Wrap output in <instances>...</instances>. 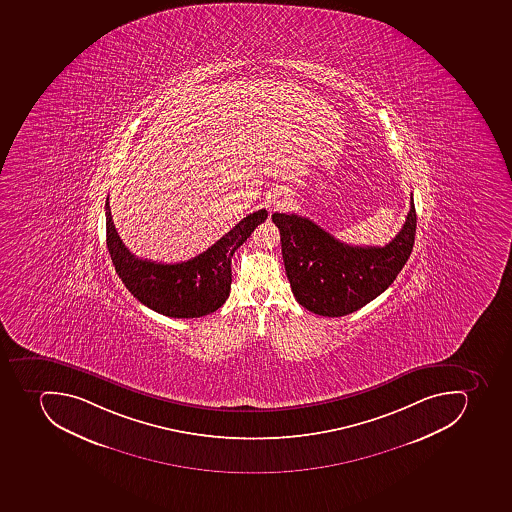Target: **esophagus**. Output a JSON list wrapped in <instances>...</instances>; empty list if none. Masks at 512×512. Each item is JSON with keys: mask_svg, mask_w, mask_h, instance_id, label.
I'll use <instances>...</instances> for the list:
<instances>
[{"mask_svg": "<svg viewBox=\"0 0 512 512\" xmlns=\"http://www.w3.org/2000/svg\"><path fill=\"white\" fill-rule=\"evenodd\" d=\"M270 202L273 207H284V204L287 202V193L276 191V193L271 194Z\"/></svg>", "mask_w": 512, "mask_h": 512, "instance_id": "34e87169", "label": "esophagus"}]
</instances>
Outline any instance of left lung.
Instances as JSON below:
<instances>
[{"label": "left lung", "instance_id": "1", "mask_svg": "<svg viewBox=\"0 0 512 512\" xmlns=\"http://www.w3.org/2000/svg\"><path fill=\"white\" fill-rule=\"evenodd\" d=\"M405 225L384 247L350 246L299 215L273 213L281 233L287 279L297 302L316 315L345 316L395 281L408 262L416 236L413 194Z\"/></svg>", "mask_w": 512, "mask_h": 512}]
</instances>
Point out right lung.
<instances>
[{
  "label": "right lung",
  "instance_id": "add662e5",
  "mask_svg": "<svg viewBox=\"0 0 512 512\" xmlns=\"http://www.w3.org/2000/svg\"><path fill=\"white\" fill-rule=\"evenodd\" d=\"M265 209L250 213L212 247L181 263L135 257L120 239L106 201L107 249L115 271L139 302L170 318H201L226 302L231 291V257L266 220Z\"/></svg>",
  "mask_w": 512,
  "mask_h": 512
}]
</instances>
